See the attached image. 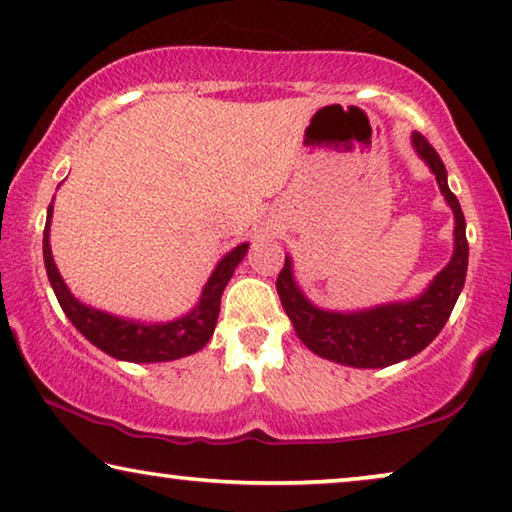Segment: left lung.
Masks as SVG:
<instances>
[{
	"label": "left lung",
	"mask_w": 512,
	"mask_h": 512,
	"mask_svg": "<svg viewBox=\"0 0 512 512\" xmlns=\"http://www.w3.org/2000/svg\"><path fill=\"white\" fill-rule=\"evenodd\" d=\"M412 144L435 174L439 190L455 215L453 258L432 279L426 293L416 300L384 304L355 313H336L318 309L306 300L302 290L297 288L293 265L286 256V263L277 277L279 300L286 316L293 322L295 334L318 357L355 368H384L398 364V361L419 355L426 345L435 341L458 302L469 263L465 215H462L458 196L448 190L442 157L419 132L412 135Z\"/></svg>",
	"instance_id": "1"
}]
</instances>
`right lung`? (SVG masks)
<instances>
[{"mask_svg": "<svg viewBox=\"0 0 512 512\" xmlns=\"http://www.w3.org/2000/svg\"><path fill=\"white\" fill-rule=\"evenodd\" d=\"M50 219H52V206L47 208V222L43 233V258L47 279L52 283L54 295L61 304V309L73 322L84 338L107 352L109 357L135 361V364H155V361H174L180 357L194 355L203 345L210 341L212 332H215L217 316H219V302H222V293L226 283L231 281L235 267L247 254L245 245L235 247L229 251L222 261L217 263L215 272L203 288L201 300L194 309L183 318H176L171 322H155V325H146V322L123 320L116 316H109L105 311L91 309V306L75 300L73 293L66 288L64 279L54 265L52 249H50Z\"/></svg>", "mask_w": 512, "mask_h": 512, "instance_id": "1", "label": "right lung"}]
</instances>
